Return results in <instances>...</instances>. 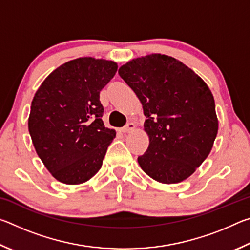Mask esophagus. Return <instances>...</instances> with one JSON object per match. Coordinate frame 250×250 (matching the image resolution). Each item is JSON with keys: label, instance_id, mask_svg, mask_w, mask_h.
Here are the masks:
<instances>
[{"label": "esophagus", "instance_id": "obj_1", "mask_svg": "<svg viewBox=\"0 0 250 250\" xmlns=\"http://www.w3.org/2000/svg\"><path fill=\"white\" fill-rule=\"evenodd\" d=\"M134 129H135V125L133 122H129V124H126L124 128L121 129V131L124 133H126V132H131V131H133Z\"/></svg>", "mask_w": 250, "mask_h": 250}]
</instances>
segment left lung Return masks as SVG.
<instances>
[{"mask_svg":"<svg viewBox=\"0 0 250 250\" xmlns=\"http://www.w3.org/2000/svg\"><path fill=\"white\" fill-rule=\"evenodd\" d=\"M120 77L141 101L149 147L138 158L163 184L188 179L213 147L218 120L211 91L200 76L167 55L151 54L122 65Z\"/></svg>","mask_w":250,"mask_h":250,"instance_id":"left-lung-1","label":"left lung"}]
</instances>
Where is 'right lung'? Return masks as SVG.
Masks as SVG:
<instances>
[{
    "label": "right lung",
    "mask_w": 250,
    "mask_h": 250,
    "mask_svg": "<svg viewBox=\"0 0 250 250\" xmlns=\"http://www.w3.org/2000/svg\"><path fill=\"white\" fill-rule=\"evenodd\" d=\"M117 69L112 61L73 59L52 71L34 96L28 117L32 142L62 183H84L103 166L116 131L104 125L99 95Z\"/></svg>",
    "instance_id": "obj_1"
}]
</instances>
